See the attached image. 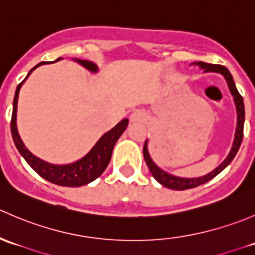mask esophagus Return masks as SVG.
I'll use <instances>...</instances> for the list:
<instances>
[{"mask_svg": "<svg viewBox=\"0 0 255 255\" xmlns=\"http://www.w3.org/2000/svg\"><path fill=\"white\" fill-rule=\"evenodd\" d=\"M130 122L132 123H145L146 115L143 111H135L130 116Z\"/></svg>", "mask_w": 255, "mask_h": 255, "instance_id": "obj_1", "label": "esophagus"}]
</instances>
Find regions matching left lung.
Listing matches in <instances>:
<instances>
[{
  "label": "left lung",
  "mask_w": 255,
  "mask_h": 255,
  "mask_svg": "<svg viewBox=\"0 0 255 255\" xmlns=\"http://www.w3.org/2000/svg\"><path fill=\"white\" fill-rule=\"evenodd\" d=\"M196 65H199L200 68L204 69V71H215V73H220L225 76L226 81H227V84H228V87H230V90H231V94H232L233 97H235L236 107H237V113H238L237 130H236L235 143H233L232 149H231L230 154H228V156L226 158V160L223 161V163L221 164L218 168H216L215 170L211 171L210 174H207V175L201 176V177H195V179H182V177L173 176V175H170V174H168V173H165V171L161 170L160 168H158V166L154 164V161L150 159V155H149V153H148V148H146V142H148V140H145V143H144V146H143V155H144V160H145V163H146V165H148L149 170H150L151 175L154 176V179H155L156 181L160 182L163 186L168 187V189H171V190H179V191H181V190H187V189H192V187L200 186V185L205 184V182L210 181L211 179H213L215 176H217L218 174H220L221 171H222L223 169H225L226 166H227L228 164L233 160V158H235L236 154H237L239 146H241L242 139H243L244 116H246V113H244L243 97H242L241 94L238 92L235 81H233L232 75H231V73L228 71V69L223 65L202 63V61L196 63Z\"/></svg>",
  "instance_id": "left-lung-1"
}]
</instances>
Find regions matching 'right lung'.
Wrapping results in <instances>:
<instances>
[{
	"mask_svg": "<svg viewBox=\"0 0 255 255\" xmlns=\"http://www.w3.org/2000/svg\"><path fill=\"white\" fill-rule=\"evenodd\" d=\"M79 61L82 66H85L87 70L92 71V73H95V71L97 70V66L95 65L94 63H91V61ZM42 64H44V61H43V63H39L38 65H35L34 68L28 73L27 78L30 75V73H32L35 68H38V66L42 65ZM25 79L17 86L16 94H14L13 99V111H12L11 118L12 138H13V142L16 144L20 155L25 159V161L29 164L30 168H32L35 173L39 174L43 179L48 180L49 182H53V184L55 185L68 187H79L82 186V185H86L89 184V182L94 181L95 179H97V177L104 173L105 169L109 165L112 156L113 146H115L118 138L121 137V134H122V133L125 132L126 128H127L128 120L125 118V120L121 121L117 126H115L111 130L105 133V134L100 138L99 142L95 144L94 148L90 150V153L87 154V155H85L82 159H80V160L75 161V163L68 164V165H53V164L45 163V161L40 160L39 158L33 155V154L25 148L24 144L20 140L19 134H18L17 132L16 117L18 94H19V89L20 86H22L23 82L25 81Z\"/></svg>",
	"mask_w": 255,
	"mask_h": 255,
	"instance_id": "1",
	"label": "right lung"
}]
</instances>
